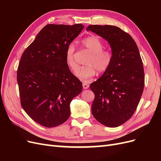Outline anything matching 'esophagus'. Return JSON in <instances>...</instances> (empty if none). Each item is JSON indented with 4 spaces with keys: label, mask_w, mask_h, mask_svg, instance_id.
Here are the masks:
<instances>
[{
    "label": "esophagus",
    "mask_w": 161,
    "mask_h": 161,
    "mask_svg": "<svg viewBox=\"0 0 161 161\" xmlns=\"http://www.w3.org/2000/svg\"><path fill=\"white\" fill-rule=\"evenodd\" d=\"M82 86H83V89H87L89 88V84L87 83V82H82Z\"/></svg>",
    "instance_id": "esophagus-1"
}]
</instances>
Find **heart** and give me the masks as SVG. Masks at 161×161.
<instances>
[{"instance_id": "heart-1", "label": "heart", "mask_w": 161, "mask_h": 161, "mask_svg": "<svg viewBox=\"0 0 161 161\" xmlns=\"http://www.w3.org/2000/svg\"><path fill=\"white\" fill-rule=\"evenodd\" d=\"M82 44L91 52V54L85 62L86 66L79 68L75 72V76L79 79L87 82L95 75L97 70L102 73L109 69L113 56L109 50L103 49V43L97 36L85 38L82 41ZM75 53V46L71 43L67 46L65 55L66 63L71 70H75L77 68Z\"/></svg>"}]
</instances>
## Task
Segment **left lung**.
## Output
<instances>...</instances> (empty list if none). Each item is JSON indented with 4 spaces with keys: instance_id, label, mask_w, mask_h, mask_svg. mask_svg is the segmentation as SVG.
Returning <instances> with one entry per match:
<instances>
[{
    "instance_id": "left-lung-1",
    "label": "left lung",
    "mask_w": 161,
    "mask_h": 161,
    "mask_svg": "<svg viewBox=\"0 0 161 161\" xmlns=\"http://www.w3.org/2000/svg\"><path fill=\"white\" fill-rule=\"evenodd\" d=\"M86 31L108 42L113 56L109 69L90 85L95 94L92 114L101 124L118 127L132 116L143 92L144 73L138 47L116 26L91 25Z\"/></svg>"
}]
</instances>
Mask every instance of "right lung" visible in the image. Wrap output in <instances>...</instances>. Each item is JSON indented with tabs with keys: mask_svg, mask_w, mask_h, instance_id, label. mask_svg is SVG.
Returning a JSON list of instances; mask_svg holds the SVG:
<instances>
[{
	"mask_svg": "<svg viewBox=\"0 0 161 161\" xmlns=\"http://www.w3.org/2000/svg\"><path fill=\"white\" fill-rule=\"evenodd\" d=\"M84 25L48 24L23 53L17 70L21 104L27 114L46 128L64 123L70 105L82 90V82L68 67L67 46Z\"/></svg>",
	"mask_w": 161,
	"mask_h": 161,
	"instance_id": "right-lung-1",
	"label": "right lung"
}]
</instances>
